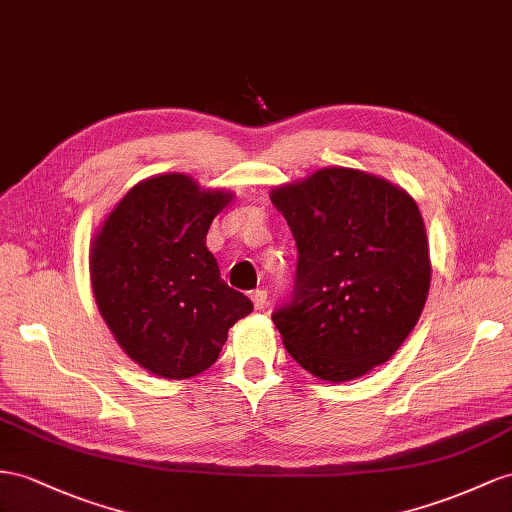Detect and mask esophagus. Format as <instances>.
<instances>
[{
	"instance_id": "34e87169",
	"label": "esophagus",
	"mask_w": 512,
	"mask_h": 512,
	"mask_svg": "<svg viewBox=\"0 0 512 512\" xmlns=\"http://www.w3.org/2000/svg\"><path fill=\"white\" fill-rule=\"evenodd\" d=\"M251 300H253L255 309H264L268 305V292L266 290H253Z\"/></svg>"
}]
</instances>
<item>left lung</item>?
<instances>
[{
	"label": "left lung",
	"mask_w": 512,
	"mask_h": 512,
	"mask_svg": "<svg viewBox=\"0 0 512 512\" xmlns=\"http://www.w3.org/2000/svg\"><path fill=\"white\" fill-rule=\"evenodd\" d=\"M270 199L298 251L292 294L272 311L287 352L333 383L389 361L417 324L430 287L415 201L352 168L318 170Z\"/></svg>",
	"instance_id": "obj_1"
}]
</instances>
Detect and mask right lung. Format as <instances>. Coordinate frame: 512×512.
Segmentation results:
<instances>
[{
    "mask_svg": "<svg viewBox=\"0 0 512 512\" xmlns=\"http://www.w3.org/2000/svg\"><path fill=\"white\" fill-rule=\"evenodd\" d=\"M231 201L170 173L140 181L103 222L90 255L93 292L116 342L144 370L190 378L212 365L253 303L220 277L209 225Z\"/></svg>",
    "mask_w": 512,
    "mask_h": 512,
    "instance_id": "right-lung-1",
    "label": "right lung"
}]
</instances>
